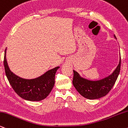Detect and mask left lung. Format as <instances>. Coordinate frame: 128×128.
Returning a JSON list of instances; mask_svg holds the SVG:
<instances>
[{
    "instance_id": "obj_1",
    "label": "left lung",
    "mask_w": 128,
    "mask_h": 128,
    "mask_svg": "<svg viewBox=\"0 0 128 128\" xmlns=\"http://www.w3.org/2000/svg\"><path fill=\"white\" fill-rule=\"evenodd\" d=\"M114 37L116 38V37ZM121 66V58L119 64L112 75L99 81H90L82 78L78 72H74L72 83L81 95L88 100H96L105 96L111 90L116 82Z\"/></svg>"
}]
</instances>
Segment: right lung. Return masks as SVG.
Wrapping results in <instances>:
<instances>
[{
  "label": "right lung",
  "instance_id": "obj_1",
  "mask_svg": "<svg viewBox=\"0 0 128 128\" xmlns=\"http://www.w3.org/2000/svg\"><path fill=\"white\" fill-rule=\"evenodd\" d=\"M4 51V64L6 76L14 90L22 99L30 101H40L46 98L53 88L55 74L58 66L47 71L40 77L26 80L14 74L9 69Z\"/></svg>",
  "mask_w": 128,
  "mask_h": 128
}]
</instances>
